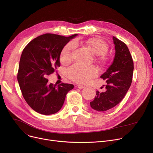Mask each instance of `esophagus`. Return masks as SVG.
Returning a JSON list of instances; mask_svg holds the SVG:
<instances>
[{
  "label": "esophagus",
  "mask_w": 153,
  "mask_h": 153,
  "mask_svg": "<svg viewBox=\"0 0 153 153\" xmlns=\"http://www.w3.org/2000/svg\"><path fill=\"white\" fill-rule=\"evenodd\" d=\"M77 87H78V88L79 89H83L84 88V86L82 85H81V84H79V85H77Z\"/></svg>",
  "instance_id": "34e87169"
}]
</instances>
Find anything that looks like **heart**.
Returning <instances> with one entry per match:
<instances>
[{"instance_id": "obj_1", "label": "heart", "mask_w": 153, "mask_h": 153, "mask_svg": "<svg viewBox=\"0 0 153 153\" xmlns=\"http://www.w3.org/2000/svg\"><path fill=\"white\" fill-rule=\"evenodd\" d=\"M86 44L93 54L96 56H101L99 57L101 61L104 60L105 58L102 55L105 54L108 51V46L102 39L99 38L91 39L86 42ZM77 45L76 41H71L66 44L61 54L62 62L68 63L71 61L73 52L77 48ZM98 72V69L95 66H88L81 64H75L67 70L68 77L74 81L80 83L89 82L91 79L97 76Z\"/></svg>"}]
</instances>
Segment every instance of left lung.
<instances>
[{
    "mask_svg": "<svg viewBox=\"0 0 153 153\" xmlns=\"http://www.w3.org/2000/svg\"><path fill=\"white\" fill-rule=\"evenodd\" d=\"M115 55L112 64L101 76L107 85L105 92L96 91L91 107L97 111H105L120 102L129 89L133 74L134 64L130 52L123 42L112 37Z\"/></svg>",
    "mask_w": 153,
    "mask_h": 153,
    "instance_id": "left-lung-1",
    "label": "left lung"
}]
</instances>
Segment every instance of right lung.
<instances>
[{"mask_svg": "<svg viewBox=\"0 0 153 153\" xmlns=\"http://www.w3.org/2000/svg\"><path fill=\"white\" fill-rule=\"evenodd\" d=\"M77 36L45 34L33 39L24 49L17 81L25 101L38 113H56L62 108L67 93L74 88L72 84L64 83L56 87L48 82L47 77L61 65L63 48Z\"/></svg>", "mask_w": 153, "mask_h": 153, "instance_id": "obj_1", "label": "right lung"}]
</instances>
